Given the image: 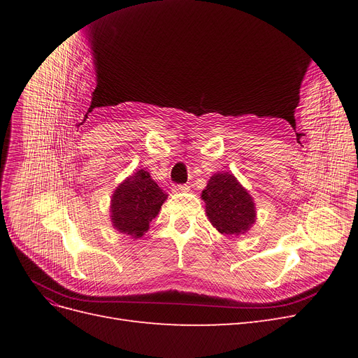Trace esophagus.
Listing matches in <instances>:
<instances>
[{
	"instance_id": "esophagus-1",
	"label": "esophagus",
	"mask_w": 358,
	"mask_h": 358,
	"mask_svg": "<svg viewBox=\"0 0 358 358\" xmlns=\"http://www.w3.org/2000/svg\"><path fill=\"white\" fill-rule=\"evenodd\" d=\"M173 192H183V191H188L189 189V187L188 185H179V183H178V185H173Z\"/></svg>"
}]
</instances>
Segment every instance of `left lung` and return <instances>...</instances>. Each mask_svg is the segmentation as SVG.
Masks as SVG:
<instances>
[{
  "mask_svg": "<svg viewBox=\"0 0 358 358\" xmlns=\"http://www.w3.org/2000/svg\"><path fill=\"white\" fill-rule=\"evenodd\" d=\"M206 213L221 234L239 236L255 222V203L230 173H215L201 192Z\"/></svg>",
  "mask_w": 358,
  "mask_h": 358,
  "instance_id": "left-lung-1",
  "label": "left lung"
}]
</instances>
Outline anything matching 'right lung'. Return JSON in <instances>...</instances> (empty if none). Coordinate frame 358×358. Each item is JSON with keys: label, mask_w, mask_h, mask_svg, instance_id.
Here are the masks:
<instances>
[{"label": "right lung", "mask_w": 358, "mask_h": 358, "mask_svg": "<svg viewBox=\"0 0 358 358\" xmlns=\"http://www.w3.org/2000/svg\"><path fill=\"white\" fill-rule=\"evenodd\" d=\"M166 199L167 194L162 192L149 173L143 169L137 170L119 183L112 196L110 220L115 230L133 239L142 237Z\"/></svg>", "instance_id": "1"}]
</instances>
